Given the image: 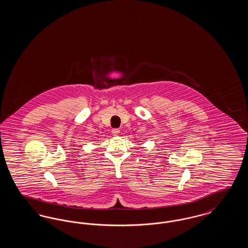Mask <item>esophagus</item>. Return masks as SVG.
<instances>
[{
  "label": "esophagus",
  "mask_w": 248,
  "mask_h": 248,
  "mask_svg": "<svg viewBox=\"0 0 248 248\" xmlns=\"http://www.w3.org/2000/svg\"><path fill=\"white\" fill-rule=\"evenodd\" d=\"M111 133H112L113 136H118L120 130L117 129V128H113V129L111 130Z\"/></svg>",
  "instance_id": "obj_1"
}]
</instances>
